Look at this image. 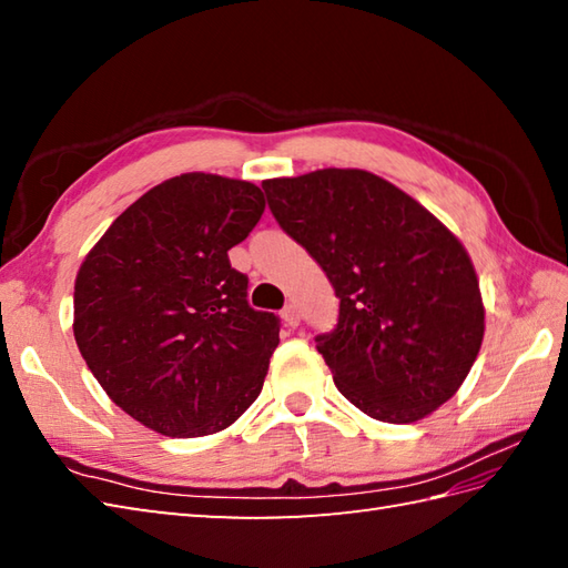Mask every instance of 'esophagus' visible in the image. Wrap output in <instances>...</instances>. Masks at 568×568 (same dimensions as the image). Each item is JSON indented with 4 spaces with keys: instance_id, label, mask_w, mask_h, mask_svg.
<instances>
[{
    "instance_id": "esophagus-1",
    "label": "esophagus",
    "mask_w": 568,
    "mask_h": 568,
    "mask_svg": "<svg viewBox=\"0 0 568 568\" xmlns=\"http://www.w3.org/2000/svg\"><path fill=\"white\" fill-rule=\"evenodd\" d=\"M283 322L287 324V327H297L300 324V310L295 307V305H287L285 310H283Z\"/></svg>"
}]
</instances>
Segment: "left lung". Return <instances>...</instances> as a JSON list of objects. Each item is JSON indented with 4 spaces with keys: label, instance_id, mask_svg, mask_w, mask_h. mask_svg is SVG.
<instances>
[{
    "label": "left lung",
    "instance_id": "obj_1",
    "mask_svg": "<svg viewBox=\"0 0 568 568\" xmlns=\"http://www.w3.org/2000/svg\"><path fill=\"white\" fill-rule=\"evenodd\" d=\"M265 200L339 297L317 334L336 388L373 419L407 425L444 405L484 342L466 248L437 216L366 171L324 168L263 183Z\"/></svg>",
    "mask_w": 568,
    "mask_h": 568
}]
</instances>
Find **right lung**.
Here are the masks:
<instances>
[{"instance_id": "obj_1", "label": "right lung", "mask_w": 568, "mask_h": 568, "mask_svg": "<svg viewBox=\"0 0 568 568\" xmlns=\"http://www.w3.org/2000/svg\"><path fill=\"white\" fill-rule=\"evenodd\" d=\"M263 192L210 173L155 185L82 261L75 342L106 395L165 437L226 429L256 400L281 320L253 310L229 248L258 224Z\"/></svg>"}]
</instances>
